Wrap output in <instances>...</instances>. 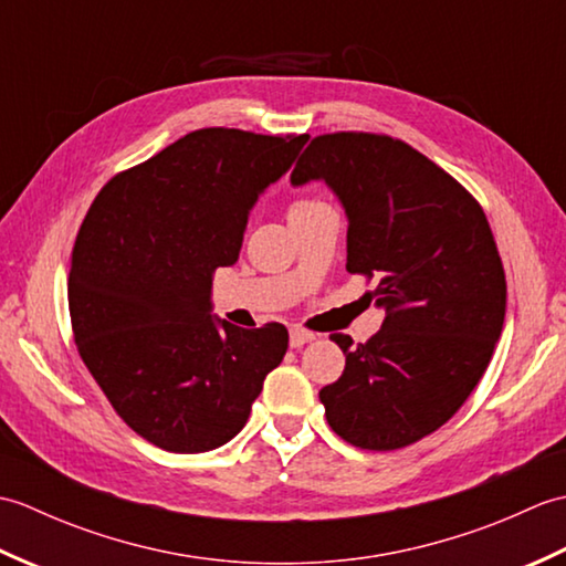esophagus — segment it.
I'll use <instances>...</instances> for the list:
<instances>
[{
  "label": "esophagus",
  "mask_w": 566,
  "mask_h": 566,
  "mask_svg": "<svg viewBox=\"0 0 566 566\" xmlns=\"http://www.w3.org/2000/svg\"><path fill=\"white\" fill-rule=\"evenodd\" d=\"M314 338H316V335L311 333V331H304V328H292L290 331V345L292 347H302V345L311 343Z\"/></svg>",
  "instance_id": "esophagus-1"
}]
</instances>
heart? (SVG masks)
Masks as SVG:
<instances>
[{
	"label": "heart",
	"instance_id": "obj_1",
	"mask_svg": "<svg viewBox=\"0 0 566 566\" xmlns=\"http://www.w3.org/2000/svg\"><path fill=\"white\" fill-rule=\"evenodd\" d=\"M321 203H326V201H321V199H316V197H302V199H294L292 203H290V219H294V216H302V213H306V211H311V209H316V207H321Z\"/></svg>",
	"mask_w": 566,
	"mask_h": 566
}]
</instances>
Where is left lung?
I'll list each match as a JSON object with an SVG mask.
<instances>
[{"instance_id": "left-lung-1", "label": "left lung", "mask_w": 566, "mask_h": 566, "mask_svg": "<svg viewBox=\"0 0 566 566\" xmlns=\"http://www.w3.org/2000/svg\"><path fill=\"white\" fill-rule=\"evenodd\" d=\"M326 179L347 213V272L375 286L381 331L353 345L321 389L328 426L355 448L391 452L436 432L486 371L506 318V272L486 213L408 143L365 130L323 134L292 185Z\"/></svg>"}]
</instances>
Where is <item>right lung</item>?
<instances>
[{
  "instance_id": "1",
  "label": "right lung",
  "mask_w": 566,
  "mask_h": 566,
  "mask_svg": "<svg viewBox=\"0 0 566 566\" xmlns=\"http://www.w3.org/2000/svg\"><path fill=\"white\" fill-rule=\"evenodd\" d=\"M306 136L199 128L94 197L67 280L77 353L114 411L167 452L221 448L282 363V323L209 314L211 274L238 260L250 207Z\"/></svg>"
}]
</instances>
